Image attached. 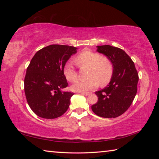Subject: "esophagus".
<instances>
[{
    "label": "esophagus",
    "mask_w": 159,
    "mask_h": 159,
    "mask_svg": "<svg viewBox=\"0 0 159 159\" xmlns=\"http://www.w3.org/2000/svg\"><path fill=\"white\" fill-rule=\"evenodd\" d=\"M80 94H81V95H85V96H87V95H89V93H86V92H83V93H80Z\"/></svg>",
    "instance_id": "obj_1"
}]
</instances>
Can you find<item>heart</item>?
<instances>
[{"label":"heart","instance_id":"b5f03b06","mask_svg":"<svg viewBox=\"0 0 159 159\" xmlns=\"http://www.w3.org/2000/svg\"><path fill=\"white\" fill-rule=\"evenodd\" d=\"M75 62L80 68H88V79L80 80L71 85V90L76 92H86L95 89L99 85H104L111 80L114 67L111 60L91 50L82 51L75 58ZM64 74L70 82H74L78 75L74 64L66 62L64 66Z\"/></svg>","mask_w":159,"mask_h":159}]
</instances>
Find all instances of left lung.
Segmentation results:
<instances>
[{"label": "left lung", "mask_w": 159, "mask_h": 159, "mask_svg": "<svg viewBox=\"0 0 159 159\" xmlns=\"http://www.w3.org/2000/svg\"><path fill=\"white\" fill-rule=\"evenodd\" d=\"M97 52L111 60L114 71L107 87L95 93L98 101L91 108L98 116L118 117L127 111L136 95L138 71L131 58L120 48L109 45H98Z\"/></svg>", "instance_id": "obj_1"}]
</instances>
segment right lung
I'll use <instances>...</instances> for the list:
<instances>
[{"label":"right lung","instance_id":"obj_1","mask_svg":"<svg viewBox=\"0 0 159 159\" xmlns=\"http://www.w3.org/2000/svg\"><path fill=\"white\" fill-rule=\"evenodd\" d=\"M77 48L50 45L35 54L26 69L25 92L32 111L38 116L53 119L68 109L74 93L63 91L68 83L64 66Z\"/></svg>","mask_w":159,"mask_h":159}]
</instances>
